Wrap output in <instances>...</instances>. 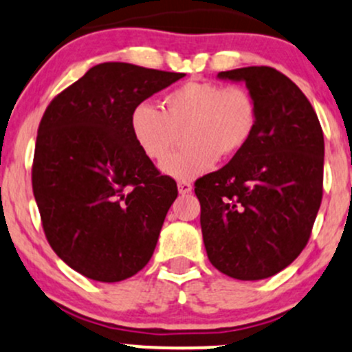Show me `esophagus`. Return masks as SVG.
Instances as JSON below:
<instances>
[{"label":"esophagus","mask_w":352,"mask_h":352,"mask_svg":"<svg viewBox=\"0 0 352 352\" xmlns=\"http://www.w3.org/2000/svg\"><path fill=\"white\" fill-rule=\"evenodd\" d=\"M177 187H179V192L182 195H187V194H190V192H192V184L190 182H185V180H182V182L177 184Z\"/></svg>","instance_id":"obj_1"}]
</instances>
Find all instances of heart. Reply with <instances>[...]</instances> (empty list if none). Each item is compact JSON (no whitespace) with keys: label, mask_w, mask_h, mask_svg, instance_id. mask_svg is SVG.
I'll list each match as a JSON object with an SVG mask.
<instances>
[{"label":"heart","mask_w":352,"mask_h":352,"mask_svg":"<svg viewBox=\"0 0 352 352\" xmlns=\"http://www.w3.org/2000/svg\"><path fill=\"white\" fill-rule=\"evenodd\" d=\"M257 105L237 83L187 82L162 100V110L142 102L130 115V132L140 152L152 162L168 156L180 131L186 145L162 164L170 177L190 180L214 167L219 157H232L252 138Z\"/></svg>","instance_id":"obj_1"}]
</instances>
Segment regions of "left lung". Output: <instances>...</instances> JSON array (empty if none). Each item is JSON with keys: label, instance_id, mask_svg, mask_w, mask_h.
I'll list each match as a JSON object with an SVG mask.
<instances>
[{"label": "left lung", "instance_id": "left-lung-1", "mask_svg": "<svg viewBox=\"0 0 352 352\" xmlns=\"http://www.w3.org/2000/svg\"><path fill=\"white\" fill-rule=\"evenodd\" d=\"M244 80L257 105L252 138L195 182L208 261L226 276L258 280L296 261L322 200L324 135L306 95L270 67L220 72Z\"/></svg>", "mask_w": 352, "mask_h": 352}]
</instances>
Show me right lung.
<instances>
[{"mask_svg": "<svg viewBox=\"0 0 352 352\" xmlns=\"http://www.w3.org/2000/svg\"><path fill=\"white\" fill-rule=\"evenodd\" d=\"M182 76L100 63L46 107L34 145L33 195L48 244L88 279H129L155 250L179 190L135 144L130 115Z\"/></svg>", "mask_w": 352, "mask_h": 352, "instance_id": "right-lung-1", "label": "right lung"}]
</instances>
